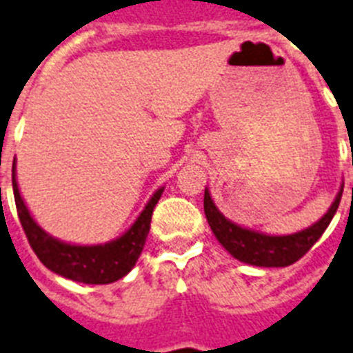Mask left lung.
Listing matches in <instances>:
<instances>
[{
	"instance_id": "left-lung-1",
	"label": "left lung",
	"mask_w": 353,
	"mask_h": 353,
	"mask_svg": "<svg viewBox=\"0 0 353 353\" xmlns=\"http://www.w3.org/2000/svg\"><path fill=\"white\" fill-rule=\"evenodd\" d=\"M341 196H343V191H339L336 202L332 203V208L319 222H316L305 231L287 236L261 234V232L249 231V229L229 222L216 209L208 189L203 194V211H205V218H208L209 227L216 236V240L225 247V250H229V254L234 256L236 260L256 265V267H288L307 254L314 243L321 238L323 232L327 231L328 223L332 222V218L339 208Z\"/></svg>"
}]
</instances>
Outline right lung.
<instances>
[{"label": "right lung", "instance_id": "add662e5", "mask_svg": "<svg viewBox=\"0 0 353 353\" xmlns=\"http://www.w3.org/2000/svg\"><path fill=\"white\" fill-rule=\"evenodd\" d=\"M12 188L17 216H19L23 231L28 238V243L41 263L63 278L88 285L113 283V281L124 278L135 267L137 260L144 249L148 232H150L153 209L164 191V189H159L151 196L145 209L141 212V216L137 218V222L117 240L104 243V245H70V243H63V241L52 238L50 234H46L34 222V218L30 216V212L19 194L14 174Z\"/></svg>", "mask_w": 353, "mask_h": 353}]
</instances>
